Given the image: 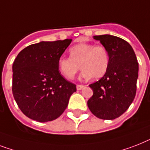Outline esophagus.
I'll use <instances>...</instances> for the list:
<instances>
[{
  "label": "esophagus",
  "mask_w": 150,
  "mask_h": 150,
  "mask_svg": "<svg viewBox=\"0 0 150 150\" xmlns=\"http://www.w3.org/2000/svg\"><path fill=\"white\" fill-rule=\"evenodd\" d=\"M83 88H84V86H82V85H77V86H76L77 90H81Z\"/></svg>",
  "instance_id": "1"
}]
</instances>
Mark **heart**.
I'll use <instances>...</instances> for the list:
<instances>
[{
	"instance_id": "obj_1",
	"label": "heart",
	"mask_w": 150,
	"mask_h": 150,
	"mask_svg": "<svg viewBox=\"0 0 150 150\" xmlns=\"http://www.w3.org/2000/svg\"><path fill=\"white\" fill-rule=\"evenodd\" d=\"M69 54L70 57L59 58L58 62L59 70L68 79H72L80 69H83L82 79H101L109 69V52L103 45L78 44L70 48Z\"/></svg>"
}]
</instances>
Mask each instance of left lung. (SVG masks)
<instances>
[{"instance_id": "8db88e82", "label": "left lung", "mask_w": 150, "mask_h": 150, "mask_svg": "<svg viewBox=\"0 0 150 150\" xmlns=\"http://www.w3.org/2000/svg\"><path fill=\"white\" fill-rule=\"evenodd\" d=\"M109 52V65L101 79L89 85L93 96L88 107L96 117L115 119L122 115L134 100L139 64L132 46L111 35L94 36Z\"/></svg>"}]
</instances>
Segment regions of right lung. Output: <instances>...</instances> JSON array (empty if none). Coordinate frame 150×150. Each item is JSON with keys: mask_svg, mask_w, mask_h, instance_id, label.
I'll return each instance as SVG.
<instances>
[{"mask_svg": "<svg viewBox=\"0 0 150 150\" xmlns=\"http://www.w3.org/2000/svg\"><path fill=\"white\" fill-rule=\"evenodd\" d=\"M71 41H41L24 48L15 58L12 92L18 107L30 119L40 122L54 120L76 92L75 84L58 71V59Z\"/></svg>", "mask_w": 150, "mask_h": 150, "instance_id": "obj_1", "label": "right lung"}]
</instances>
